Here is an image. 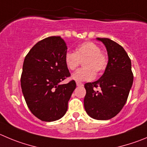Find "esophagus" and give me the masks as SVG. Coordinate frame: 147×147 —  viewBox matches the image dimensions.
<instances>
[{"label": "esophagus", "mask_w": 147, "mask_h": 147, "mask_svg": "<svg viewBox=\"0 0 147 147\" xmlns=\"http://www.w3.org/2000/svg\"><path fill=\"white\" fill-rule=\"evenodd\" d=\"M76 85L77 86H83V84L82 83H80V82H77Z\"/></svg>", "instance_id": "esophagus-1"}]
</instances>
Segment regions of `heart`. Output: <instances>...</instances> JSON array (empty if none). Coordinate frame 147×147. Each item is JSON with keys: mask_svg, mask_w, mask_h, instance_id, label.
Returning a JSON list of instances; mask_svg holds the SVG:
<instances>
[{"mask_svg": "<svg viewBox=\"0 0 147 147\" xmlns=\"http://www.w3.org/2000/svg\"><path fill=\"white\" fill-rule=\"evenodd\" d=\"M83 61L82 69L72 75V78L78 82L91 80L95 78V72L100 74L106 69L107 58L100 51L98 45L87 41L78 45L74 53L67 52L64 56V63L68 69L74 71Z\"/></svg>", "mask_w": 147, "mask_h": 147, "instance_id": "heart-1", "label": "heart"}]
</instances>
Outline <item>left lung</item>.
Listing matches in <instances>:
<instances>
[{
	"label": "left lung",
	"mask_w": 147,
	"mask_h": 147,
	"mask_svg": "<svg viewBox=\"0 0 147 147\" xmlns=\"http://www.w3.org/2000/svg\"><path fill=\"white\" fill-rule=\"evenodd\" d=\"M96 40L104 43L108 54L105 73L98 80L85 84L84 107L92 118L107 120L121 111L133 85L131 61L125 49L109 38ZM100 88V91L95 88Z\"/></svg>",
	"instance_id": "1"
}]
</instances>
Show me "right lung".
Returning a JSON list of instances; mask_svg holds the SVG:
<instances>
[{
	"label": "right lung",
	"instance_id": "add662e5",
	"mask_svg": "<svg viewBox=\"0 0 147 147\" xmlns=\"http://www.w3.org/2000/svg\"><path fill=\"white\" fill-rule=\"evenodd\" d=\"M66 42L60 36L39 41L30 49L23 63L21 87L30 110L42 121L59 120L76 88L75 80L60 84L70 76L64 63Z\"/></svg>",
	"mask_w": 147,
	"mask_h": 147
}]
</instances>
